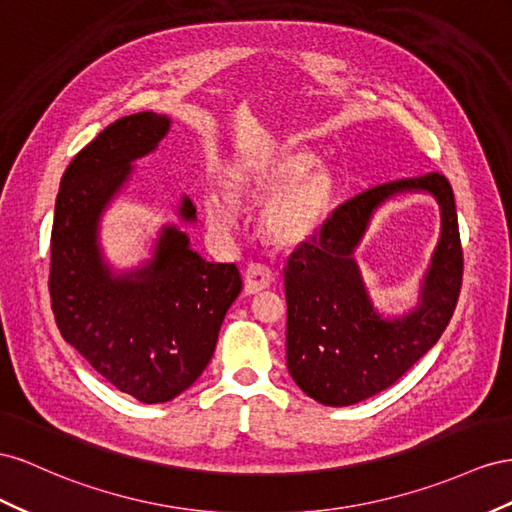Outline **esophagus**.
I'll return each mask as SVG.
<instances>
[{"mask_svg":"<svg viewBox=\"0 0 512 512\" xmlns=\"http://www.w3.org/2000/svg\"><path fill=\"white\" fill-rule=\"evenodd\" d=\"M273 280H275V273L267 265L252 262V265L245 269V293L256 295V293H260V290L269 288L273 284Z\"/></svg>","mask_w":512,"mask_h":512,"instance_id":"esophagus-1","label":"esophagus"}]
</instances>
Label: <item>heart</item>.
<instances>
[{
    "label": "heart",
    "instance_id": "b5f03b06",
    "mask_svg": "<svg viewBox=\"0 0 512 512\" xmlns=\"http://www.w3.org/2000/svg\"><path fill=\"white\" fill-rule=\"evenodd\" d=\"M301 148H282L258 163L237 165L226 187L202 193V211L209 228L228 234L239 217V198L265 200L258 228L273 247H295L321 228L336 196V176L325 163H310Z\"/></svg>",
    "mask_w": 512,
    "mask_h": 512
}]
</instances>
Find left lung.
I'll list each match as a JSON object with an SVG mask.
<instances>
[{"mask_svg": "<svg viewBox=\"0 0 512 512\" xmlns=\"http://www.w3.org/2000/svg\"><path fill=\"white\" fill-rule=\"evenodd\" d=\"M407 192L436 198L442 232L419 303L385 317L352 254L379 205ZM463 252L454 193L444 174L366 189L331 213L321 232L290 254L284 269L286 366L310 398L347 407L383 392L431 351L457 308Z\"/></svg>", "mask_w": 512, "mask_h": 512, "instance_id": "left-lung-1", "label": "left lung"}]
</instances>
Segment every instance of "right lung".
Instances as JSON below:
<instances>
[{"label":"right lung","instance_id":"obj_1","mask_svg":"<svg viewBox=\"0 0 512 512\" xmlns=\"http://www.w3.org/2000/svg\"><path fill=\"white\" fill-rule=\"evenodd\" d=\"M172 120L155 112L109 124L68 165L51 230L49 293L62 338L124 394L168 403L211 362L219 327L241 293L234 262H209L187 232L165 224L144 265L116 271L103 256V213L129 183L133 161L153 153ZM183 224L196 206L183 196Z\"/></svg>","mask_w":512,"mask_h":512}]
</instances>
